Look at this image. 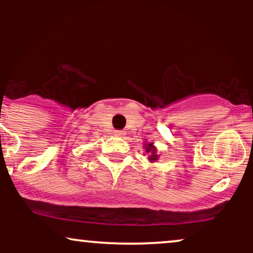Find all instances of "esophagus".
Wrapping results in <instances>:
<instances>
[{
	"label": "esophagus",
	"instance_id": "34e87169",
	"mask_svg": "<svg viewBox=\"0 0 253 253\" xmlns=\"http://www.w3.org/2000/svg\"><path fill=\"white\" fill-rule=\"evenodd\" d=\"M114 134L118 136H123V135H125V132L124 130H114Z\"/></svg>",
	"mask_w": 253,
	"mask_h": 253
}]
</instances>
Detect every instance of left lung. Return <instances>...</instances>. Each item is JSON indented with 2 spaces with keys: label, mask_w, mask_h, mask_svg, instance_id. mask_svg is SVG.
<instances>
[{
  "label": "left lung",
  "mask_w": 253,
  "mask_h": 253,
  "mask_svg": "<svg viewBox=\"0 0 253 253\" xmlns=\"http://www.w3.org/2000/svg\"><path fill=\"white\" fill-rule=\"evenodd\" d=\"M145 152L149 155V161L156 162L158 159V155H157V149L155 147L153 143L145 144Z\"/></svg>",
  "instance_id": "obj_1"
}]
</instances>
